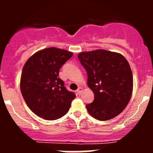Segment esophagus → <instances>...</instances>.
<instances>
[{
	"label": "esophagus",
	"instance_id": "obj_1",
	"mask_svg": "<svg viewBox=\"0 0 153 153\" xmlns=\"http://www.w3.org/2000/svg\"><path fill=\"white\" fill-rule=\"evenodd\" d=\"M82 92H83V88L78 87V89H77V92H78V95H81V93H82Z\"/></svg>",
	"mask_w": 153,
	"mask_h": 153
}]
</instances>
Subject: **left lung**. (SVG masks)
Returning a JSON list of instances; mask_svg holds the SVG:
<instances>
[{
	"instance_id": "left-lung-1",
	"label": "left lung",
	"mask_w": 153,
	"mask_h": 153,
	"mask_svg": "<svg viewBox=\"0 0 153 153\" xmlns=\"http://www.w3.org/2000/svg\"><path fill=\"white\" fill-rule=\"evenodd\" d=\"M78 58L87 72V85L94 101L86 104L88 112L99 121L119 115L130 100L133 78L129 63L121 54L104 49L83 52Z\"/></svg>"
}]
</instances>
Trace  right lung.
I'll list each match as a JSON object with an SVG mask.
<instances>
[{
    "label": "right lung",
    "mask_w": 153,
    "mask_h": 153,
    "mask_svg": "<svg viewBox=\"0 0 153 153\" xmlns=\"http://www.w3.org/2000/svg\"><path fill=\"white\" fill-rule=\"evenodd\" d=\"M72 52L49 47L35 52L27 61L21 77V91L29 109L44 119L53 121L67 113L74 92L58 77L59 70Z\"/></svg>",
    "instance_id": "add662e5"
}]
</instances>
